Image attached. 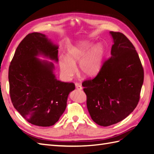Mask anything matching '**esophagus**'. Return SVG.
<instances>
[{
	"mask_svg": "<svg viewBox=\"0 0 154 154\" xmlns=\"http://www.w3.org/2000/svg\"><path fill=\"white\" fill-rule=\"evenodd\" d=\"M75 87H76V89L78 90V91H80V90L82 89V87L80 84H79V83H76Z\"/></svg>",
	"mask_w": 154,
	"mask_h": 154,
	"instance_id": "34e87169",
	"label": "esophagus"
}]
</instances>
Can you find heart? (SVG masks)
I'll list each match as a JSON object with an SVG mask.
<instances>
[{"instance_id":"obj_1","label":"heart","mask_w":154,"mask_h":154,"mask_svg":"<svg viewBox=\"0 0 154 154\" xmlns=\"http://www.w3.org/2000/svg\"><path fill=\"white\" fill-rule=\"evenodd\" d=\"M90 43H79L68 49L66 57L59 60L60 71L66 79L71 78L76 72L75 65L79 62V72L83 76L92 77L100 70L103 57V48L100 44L92 47Z\"/></svg>"}]
</instances>
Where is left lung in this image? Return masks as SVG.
<instances>
[{
    "label": "left lung",
    "instance_id": "1",
    "mask_svg": "<svg viewBox=\"0 0 154 154\" xmlns=\"http://www.w3.org/2000/svg\"><path fill=\"white\" fill-rule=\"evenodd\" d=\"M111 57L92 80L82 83L92 119L103 127L117 123L131 114L140 97L144 71L134 46L125 35L110 31Z\"/></svg>",
    "mask_w": 154,
    "mask_h": 154
}]
</instances>
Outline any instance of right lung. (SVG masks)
<instances>
[{"label": "right lung", "instance_id": "add662e5", "mask_svg": "<svg viewBox=\"0 0 154 154\" xmlns=\"http://www.w3.org/2000/svg\"><path fill=\"white\" fill-rule=\"evenodd\" d=\"M58 46L40 32L27 35L17 47L9 67L10 94L15 109L29 123L50 127L66 109L73 83L55 77L54 64L37 58L40 55L58 62Z\"/></svg>", "mask_w": 154, "mask_h": 154}]
</instances>
